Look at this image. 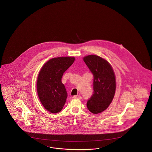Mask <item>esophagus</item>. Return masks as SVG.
I'll list each match as a JSON object with an SVG mask.
<instances>
[{"label":"esophagus","instance_id":"34e87169","mask_svg":"<svg viewBox=\"0 0 152 152\" xmlns=\"http://www.w3.org/2000/svg\"><path fill=\"white\" fill-rule=\"evenodd\" d=\"M73 98L74 99H81V96L80 95H75L73 96Z\"/></svg>","mask_w":152,"mask_h":152}]
</instances>
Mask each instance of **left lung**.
<instances>
[{
  "label": "left lung",
  "mask_w": 152,
  "mask_h": 152,
  "mask_svg": "<svg viewBox=\"0 0 152 152\" xmlns=\"http://www.w3.org/2000/svg\"><path fill=\"white\" fill-rule=\"evenodd\" d=\"M94 75V94L87 102L88 110L94 114L107 108L116 91L115 73L108 62L96 55H88L83 58Z\"/></svg>",
  "instance_id": "8db88e82"
}]
</instances>
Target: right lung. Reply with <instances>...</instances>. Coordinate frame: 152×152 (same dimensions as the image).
Segmentation results:
<instances>
[{
    "label": "right lung",
    "mask_w": 152,
    "mask_h": 152,
    "mask_svg": "<svg viewBox=\"0 0 152 152\" xmlns=\"http://www.w3.org/2000/svg\"><path fill=\"white\" fill-rule=\"evenodd\" d=\"M75 59L73 57L53 58L43 66L38 75V96L44 107L51 113H57L63 108L67 92L61 78Z\"/></svg>",
    "instance_id": "1"
}]
</instances>
